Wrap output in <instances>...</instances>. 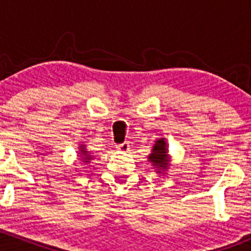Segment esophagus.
<instances>
[{
	"label": "esophagus",
	"instance_id": "34e87169",
	"mask_svg": "<svg viewBox=\"0 0 251 251\" xmlns=\"http://www.w3.org/2000/svg\"><path fill=\"white\" fill-rule=\"evenodd\" d=\"M116 149H118V151H128V149H130V146H128L127 142H124V143L118 144V146H116Z\"/></svg>",
	"mask_w": 251,
	"mask_h": 251
}]
</instances>
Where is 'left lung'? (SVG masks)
Returning <instances> with one entry per match:
<instances>
[{"mask_svg": "<svg viewBox=\"0 0 251 251\" xmlns=\"http://www.w3.org/2000/svg\"><path fill=\"white\" fill-rule=\"evenodd\" d=\"M168 144L165 138H159L153 146V151L148 155L149 163L154 169H156L158 174H164L169 166V154Z\"/></svg>", "mask_w": 251, "mask_h": 251, "instance_id": "left-lung-1", "label": "left lung"}]
</instances>
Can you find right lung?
Segmentation results:
<instances>
[{
	"label": "right lung",
	"instance_id": "1",
	"mask_svg": "<svg viewBox=\"0 0 251 251\" xmlns=\"http://www.w3.org/2000/svg\"><path fill=\"white\" fill-rule=\"evenodd\" d=\"M78 151H80L78 154H81L80 156L83 159V163H90V160L92 159V155H90L88 151H86L85 146H80V149H78Z\"/></svg>",
	"mask_w": 251,
	"mask_h": 251
}]
</instances>
